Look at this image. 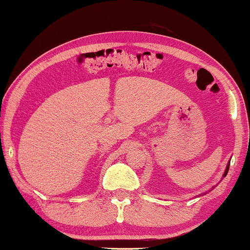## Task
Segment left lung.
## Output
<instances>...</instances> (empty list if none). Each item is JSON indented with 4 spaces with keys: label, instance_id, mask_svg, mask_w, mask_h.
I'll return each instance as SVG.
<instances>
[{
    "label": "left lung",
    "instance_id": "8db88e82",
    "mask_svg": "<svg viewBox=\"0 0 250 250\" xmlns=\"http://www.w3.org/2000/svg\"><path fill=\"white\" fill-rule=\"evenodd\" d=\"M228 170H229V165L227 166V168H226V171H225V174H223V177H226V175H227V173H228Z\"/></svg>",
    "mask_w": 250,
    "mask_h": 250
}]
</instances>
